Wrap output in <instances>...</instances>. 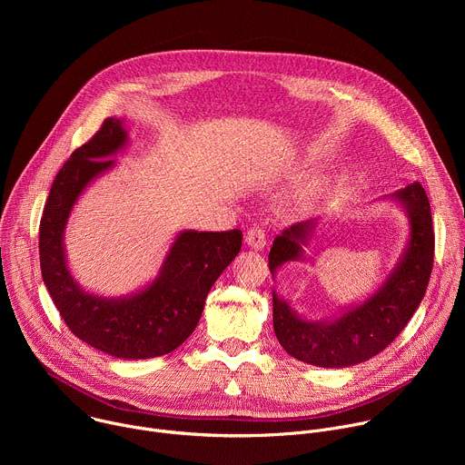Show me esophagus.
I'll return each instance as SVG.
<instances>
[{"label": "esophagus", "instance_id": "esophagus-1", "mask_svg": "<svg viewBox=\"0 0 465 465\" xmlns=\"http://www.w3.org/2000/svg\"><path fill=\"white\" fill-rule=\"evenodd\" d=\"M246 244L250 246V248H253V250H262L264 248V244H267V233H264V230H261V228H252V230H248V233H246Z\"/></svg>", "mask_w": 465, "mask_h": 465}]
</instances>
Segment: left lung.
Masks as SVG:
<instances>
[{"instance_id":"left-lung-1","label":"left lung","mask_w":465,"mask_h":465,"mask_svg":"<svg viewBox=\"0 0 465 465\" xmlns=\"http://www.w3.org/2000/svg\"><path fill=\"white\" fill-rule=\"evenodd\" d=\"M403 206L411 235L400 261L386 280L364 302L348 305L333 320H305L289 302L272 291L274 333L283 350L320 368H348L381 353L401 333L420 307L432 271L434 230L430 204L420 182L390 194ZM318 219L283 230L269 253L272 278L287 261H305V246L312 239Z\"/></svg>"}]
</instances>
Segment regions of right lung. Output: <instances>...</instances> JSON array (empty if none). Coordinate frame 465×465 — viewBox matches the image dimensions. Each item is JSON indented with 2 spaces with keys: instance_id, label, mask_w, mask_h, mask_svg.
<instances>
[{
  "instance_id": "1",
  "label": "right lung",
  "mask_w": 465,
  "mask_h": 465,
  "mask_svg": "<svg viewBox=\"0 0 465 465\" xmlns=\"http://www.w3.org/2000/svg\"><path fill=\"white\" fill-rule=\"evenodd\" d=\"M128 142L123 119L108 117L97 134L74 151L58 171L40 221L44 283L72 333L117 359H153L174 351L203 316L210 289L235 259L241 230L194 232L174 237L158 276L142 291L110 298L84 291L65 261L64 230L84 189L115 165Z\"/></svg>"
}]
</instances>
